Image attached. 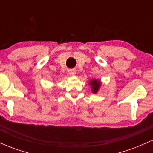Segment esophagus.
I'll use <instances>...</instances> for the list:
<instances>
[{
    "instance_id": "esophagus-1",
    "label": "esophagus",
    "mask_w": 153,
    "mask_h": 153,
    "mask_svg": "<svg viewBox=\"0 0 153 153\" xmlns=\"http://www.w3.org/2000/svg\"><path fill=\"white\" fill-rule=\"evenodd\" d=\"M68 75H71V76H73L75 75V71L74 70H69L68 71Z\"/></svg>"
}]
</instances>
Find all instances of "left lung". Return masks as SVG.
Wrapping results in <instances>:
<instances>
[{"instance_id": "8db88e82", "label": "left lung", "mask_w": 153, "mask_h": 153, "mask_svg": "<svg viewBox=\"0 0 153 153\" xmlns=\"http://www.w3.org/2000/svg\"><path fill=\"white\" fill-rule=\"evenodd\" d=\"M88 84L90 85L91 91L94 94H96L99 92L100 88L101 87V85H102L101 80H99V79H92L89 81Z\"/></svg>"}]
</instances>
